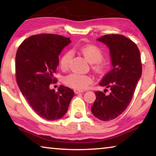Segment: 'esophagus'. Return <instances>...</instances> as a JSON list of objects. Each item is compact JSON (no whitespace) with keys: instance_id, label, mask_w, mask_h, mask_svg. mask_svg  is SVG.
Wrapping results in <instances>:
<instances>
[{"instance_id":"34e87169","label":"esophagus","mask_w":156,"mask_h":156,"mask_svg":"<svg viewBox=\"0 0 156 156\" xmlns=\"http://www.w3.org/2000/svg\"><path fill=\"white\" fill-rule=\"evenodd\" d=\"M83 91H80V90H78V89H75L74 90V93L75 94H79V93H83Z\"/></svg>"}]
</instances>
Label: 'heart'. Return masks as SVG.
Masks as SVG:
<instances>
[{"label":"heart","instance_id":"obj_1","mask_svg":"<svg viewBox=\"0 0 156 156\" xmlns=\"http://www.w3.org/2000/svg\"><path fill=\"white\" fill-rule=\"evenodd\" d=\"M79 51L89 63L93 64L92 68L95 72L101 73L106 69V65L102 61L103 54L99 47L92 44L81 46L78 48ZM72 52L67 51L62 55L60 60V66L62 70H67L69 66ZM92 79L88 75L72 73L65 76L64 83L69 87L78 90H83L91 83Z\"/></svg>","mask_w":156,"mask_h":156}]
</instances>
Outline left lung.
<instances>
[{"instance_id": "1", "label": "left lung", "mask_w": 156, "mask_h": 156, "mask_svg": "<svg viewBox=\"0 0 156 156\" xmlns=\"http://www.w3.org/2000/svg\"><path fill=\"white\" fill-rule=\"evenodd\" d=\"M109 49L112 69L99 85L103 91H96L91 112L98 119L108 121L119 116L130 103L137 83L142 75L140 51L133 41L120 34L105 35L97 39ZM109 89V94L105 92Z\"/></svg>"}]
</instances>
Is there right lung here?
I'll return each instance as SVG.
<instances>
[{
	"mask_svg": "<svg viewBox=\"0 0 156 156\" xmlns=\"http://www.w3.org/2000/svg\"><path fill=\"white\" fill-rule=\"evenodd\" d=\"M69 38L51 34L29 37L16 55V75L21 93L36 113L47 120L61 118L74 96L70 88L60 85L58 91L49 87L56 83L54 74L58 56L71 43Z\"/></svg>",
	"mask_w": 156,
	"mask_h": 156,
	"instance_id": "add662e5",
	"label": "right lung"
}]
</instances>
